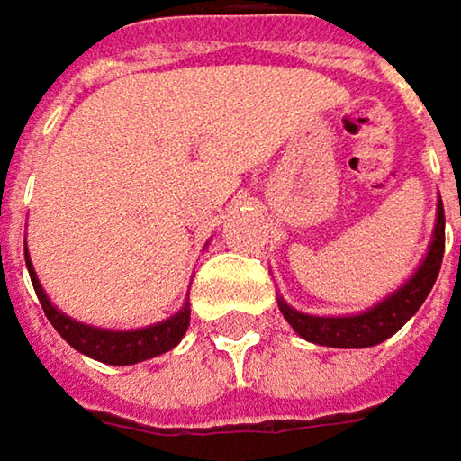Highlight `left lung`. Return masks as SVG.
<instances>
[{
    "label": "left lung",
    "mask_w": 461,
    "mask_h": 461,
    "mask_svg": "<svg viewBox=\"0 0 461 461\" xmlns=\"http://www.w3.org/2000/svg\"><path fill=\"white\" fill-rule=\"evenodd\" d=\"M443 203H438V216H436V230L428 248V256L422 258L420 269L411 274L396 293L375 303L372 309L351 316H312L303 312H295L279 298V312L287 319V324L309 343L316 346H330V348H369L383 340H388L393 332H398L417 309L425 303L428 293L433 290L443 261Z\"/></svg>",
    "instance_id": "left-lung-1"
}]
</instances>
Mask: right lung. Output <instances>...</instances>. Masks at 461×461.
Segmentation results:
<instances>
[{
  "label": "right lung",
  "mask_w": 461,
  "mask_h": 461,
  "mask_svg": "<svg viewBox=\"0 0 461 461\" xmlns=\"http://www.w3.org/2000/svg\"><path fill=\"white\" fill-rule=\"evenodd\" d=\"M25 267L31 274L33 290L39 295V303L44 309L47 319L52 321V327L60 332L65 343L70 348H76L78 354L92 356L103 364H137V361H147L152 356L166 354L171 348L179 346V340L185 338L189 327V303H185L174 316H168L166 321L149 324L142 330H103V327H89L84 321H76L70 316H65L60 309H55L39 282V276L31 267L28 258V248H25Z\"/></svg>",
  "instance_id": "right-lung-1"
}]
</instances>
